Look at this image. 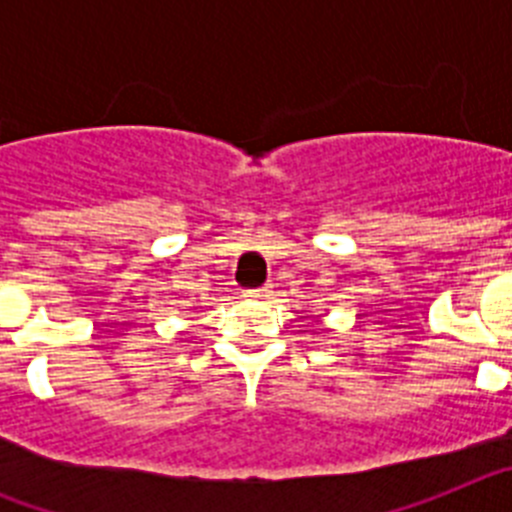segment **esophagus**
I'll list each match as a JSON object with an SVG mask.
<instances>
[{
    "instance_id": "34e87169",
    "label": "esophagus",
    "mask_w": 512,
    "mask_h": 512,
    "mask_svg": "<svg viewBox=\"0 0 512 512\" xmlns=\"http://www.w3.org/2000/svg\"><path fill=\"white\" fill-rule=\"evenodd\" d=\"M243 297H248V300H266V297H271V287L269 284H264V287L246 289V292H243Z\"/></svg>"
}]
</instances>
